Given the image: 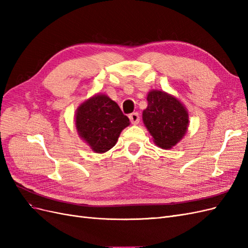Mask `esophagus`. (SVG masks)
I'll use <instances>...</instances> for the list:
<instances>
[{"mask_svg": "<svg viewBox=\"0 0 248 248\" xmlns=\"http://www.w3.org/2000/svg\"><path fill=\"white\" fill-rule=\"evenodd\" d=\"M129 119H130V122L133 125H138L140 122V116L138 112H132V114L129 115Z\"/></svg>", "mask_w": 248, "mask_h": 248, "instance_id": "34e87169", "label": "esophagus"}]
</instances>
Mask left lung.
Returning <instances> with one entry per match:
<instances>
[{"mask_svg": "<svg viewBox=\"0 0 248 248\" xmlns=\"http://www.w3.org/2000/svg\"><path fill=\"white\" fill-rule=\"evenodd\" d=\"M147 101L148 107L142 110V122L156 146L171 149L188 129V110L176 96L159 90L149 91Z\"/></svg>", "mask_w": 248, "mask_h": 248, "instance_id": "1", "label": "left lung"}]
</instances>
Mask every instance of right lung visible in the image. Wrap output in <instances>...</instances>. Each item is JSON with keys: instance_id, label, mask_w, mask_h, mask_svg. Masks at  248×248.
<instances>
[{"instance_id": "obj_1", "label": "right lung", "mask_w": 248, "mask_h": 248, "mask_svg": "<svg viewBox=\"0 0 248 248\" xmlns=\"http://www.w3.org/2000/svg\"><path fill=\"white\" fill-rule=\"evenodd\" d=\"M78 137L98 154L114 147L122 130L130 125L117 102L97 93L79 104L74 115Z\"/></svg>"}]
</instances>
